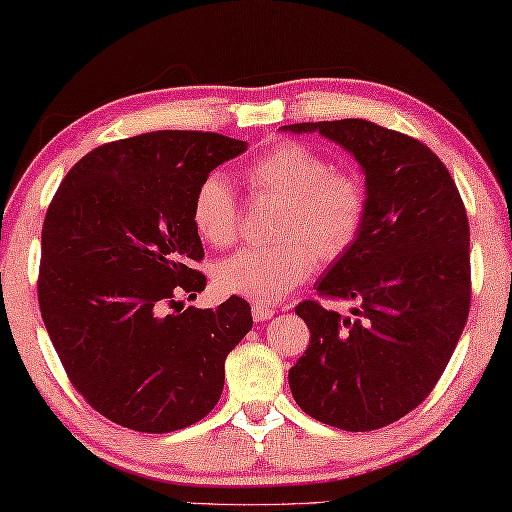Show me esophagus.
I'll use <instances>...</instances> for the list:
<instances>
[{"mask_svg": "<svg viewBox=\"0 0 512 512\" xmlns=\"http://www.w3.org/2000/svg\"><path fill=\"white\" fill-rule=\"evenodd\" d=\"M251 315H254L256 322H265V320H272L274 315V306H267V304H256L251 306Z\"/></svg>", "mask_w": 512, "mask_h": 512, "instance_id": "1", "label": "esophagus"}]
</instances>
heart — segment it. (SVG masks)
<instances>
[{
    "label": "heart",
    "mask_w": 512,
    "mask_h": 512,
    "mask_svg": "<svg viewBox=\"0 0 512 512\" xmlns=\"http://www.w3.org/2000/svg\"><path fill=\"white\" fill-rule=\"evenodd\" d=\"M251 188L283 199L274 224V247L242 249L215 267V288L224 295L274 304L288 297L320 261H338L356 245L367 220V190L354 172L333 170L317 149L281 142L247 167ZM192 224L208 245L224 249L240 236L242 213L222 172H211L192 197Z\"/></svg>",
    "instance_id": "1"
}]
</instances>
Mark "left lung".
I'll return each instance as SVG.
<instances>
[{"instance_id": "obj_1", "label": "left lung", "mask_w": 512, "mask_h": 512, "mask_svg": "<svg viewBox=\"0 0 512 512\" xmlns=\"http://www.w3.org/2000/svg\"><path fill=\"white\" fill-rule=\"evenodd\" d=\"M363 167L367 220L317 295L358 301L354 317L301 301L311 345L288 374L292 397L317 422L374 431L431 395L465 329L469 222L445 163L424 142L367 120L299 122Z\"/></svg>"}]
</instances>
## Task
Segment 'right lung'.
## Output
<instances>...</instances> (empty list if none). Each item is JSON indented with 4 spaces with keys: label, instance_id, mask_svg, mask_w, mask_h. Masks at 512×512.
<instances>
[{
    "label": "right lung",
    "instance_id": "1",
    "mask_svg": "<svg viewBox=\"0 0 512 512\" xmlns=\"http://www.w3.org/2000/svg\"><path fill=\"white\" fill-rule=\"evenodd\" d=\"M247 142L204 131H152L92 149L67 172L43 224L38 304L67 379L127 429L170 433L211 413L224 360L249 333L251 308H183L206 276L192 197Z\"/></svg>",
    "mask_w": 512,
    "mask_h": 512
}]
</instances>
